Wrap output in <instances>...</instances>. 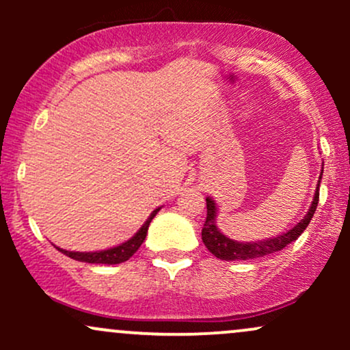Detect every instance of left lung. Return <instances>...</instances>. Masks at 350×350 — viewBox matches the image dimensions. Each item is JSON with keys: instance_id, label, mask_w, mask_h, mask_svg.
<instances>
[{"instance_id": "8db88e82", "label": "left lung", "mask_w": 350, "mask_h": 350, "mask_svg": "<svg viewBox=\"0 0 350 350\" xmlns=\"http://www.w3.org/2000/svg\"><path fill=\"white\" fill-rule=\"evenodd\" d=\"M321 176H323V172H321ZM206 202H207V217L202 227V242L207 247V250L211 252L212 255H215L217 258L226 260V262H240V260L262 258V256L271 255V253L283 250L284 247H288V245L295 242V240L298 239L304 230H306V227L309 226V222H311L312 215H314L316 212L317 202H319V184H317L314 199H312L309 212L304 215V219L301 220L298 226L293 227L290 232H286V234L273 237V239L262 240V242H255V243L235 242V240H230L228 237L224 235L215 226L217 208H215L214 200L207 198Z\"/></svg>"}]
</instances>
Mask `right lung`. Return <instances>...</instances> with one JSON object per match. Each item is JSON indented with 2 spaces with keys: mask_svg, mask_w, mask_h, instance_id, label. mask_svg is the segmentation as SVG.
<instances>
[{
  "mask_svg": "<svg viewBox=\"0 0 350 350\" xmlns=\"http://www.w3.org/2000/svg\"><path fill=\"white\" fill-rule=\"evenodd\" d=\"M159 212V208H156V211H152V214L148 217L146 222L143 224V227L139 228L138 232H136L135 237H131L128 242H124L122 245H118V247L115 248H110V250H103V252H88V253H82V252H67V250H60L64 253V255L70 256V258L74 260H79V262H87V263H103V265H116V263H123L126 262L128 258H130L133 253H136L139 247H142V243L144 242V239H146V234H148V227H150L152 217Z\"/></svg>",
  "mask_w": 350,
  "mask_h": 350,
  "instance_id": "1",
  "label": "right lung"
}]
</instances>
